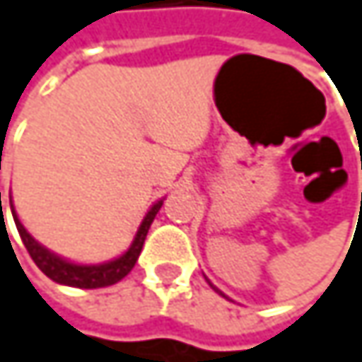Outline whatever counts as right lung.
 <instances>
[{"mask_svg": "<svg viewBox=\"0 0 362 362\" xmlns=\"http://www.w3.org/2000/svg\"><path fill=\"white\" fill-rule=\"evenodd\" d=\"M163 201H157L148 214L144 216L138 233H136V239L134 243L129 245V250L119 255L117 259L107 262V264H96V266H81V264H71L58 255H54L52 252H47L45 247H41L35 239L25 230V226L21 224V220L16 218V211L12 207V216H14V222H16V228H18V235L27 247L29 255L33 257L39 270L49 276L52 281L60 283V285H69V287H79V289H98V287H109L119 283L125 274H129V270L134 268L138 255L142 252V245H144V239L148 235V228L157 216V211L161 209ZM0 209H1V192H0Z\"/></svg>", "mask_w": 362, "mask_h": 362, "instance_id": "right-lung-1", "label": "right lung"}]
</instances>
